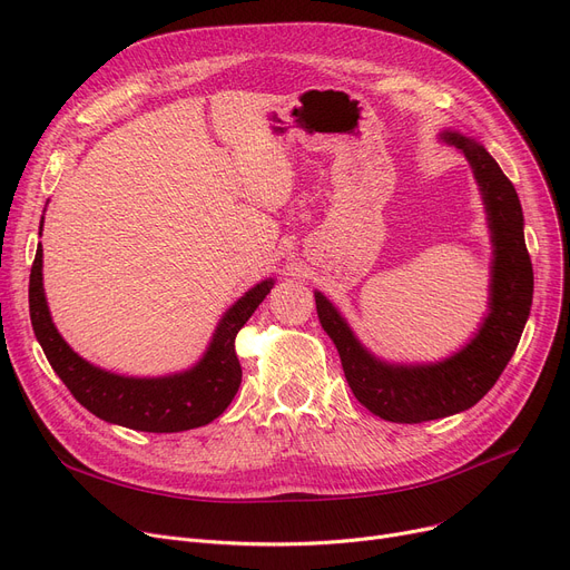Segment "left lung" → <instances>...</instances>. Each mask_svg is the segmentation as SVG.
I'll use <instances>...</instances> for the list:
<instances>
[{"label":"left lung","mask_w":570,"mask_h":570,"mask_svg":"<svg viewBox=\"0 0 570 570\" xmlns=\"http://www.w3.org/2000/svg\"><path fill=\"white\" fill-rule=\"evenodd\" d=\"M439 140L469 161L492 243L488 312L473 337L434 363H391L357 340L344 314L314 291L318 321L337 346L355 400L391 423L436 421L481 402L513 357L531 312L533 269L515 187L475 138L443 129Z\"/></svg>","instance_id":"1"}]
</instances>
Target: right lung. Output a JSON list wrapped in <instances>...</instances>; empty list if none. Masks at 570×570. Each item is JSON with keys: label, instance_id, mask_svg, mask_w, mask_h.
Here are the masks:
<instances>
[{"label": "right lung", "instance_id": "obj_1", "mask_svg": "<svg viewBox=\"0 0 570 570\" xmlns=\"http://www.w3.org/2000/svg\"><path fill=\"white\" fill-rule=\"evenodd\" d=\"M41 230L43 217L39 235ZM273 286L275 277H267L239 295L219 318L213 340L198 361L183 372L164 376L115 374L85 361L67 344L52 323L46 301L41 245L37 247L32 275H29V316L50 367L89 413L110 425L138 432H185L213 423L233 402L243 381L233 346L235 335Z\"/></svg>", "mask_w": 570, "mask_h": 570}]
</instances>
